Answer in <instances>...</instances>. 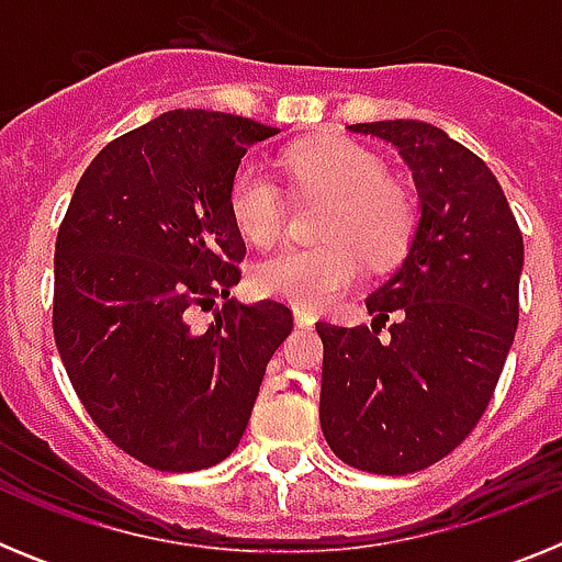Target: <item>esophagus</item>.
<instances>
[{"mask_svg": "<svg viewBox=\"0 0 562 562\" xmlns=\"http://www.w3.org/2000/svg\"><path fill=\"white\" fill-rule=\"evenodd\" d=\"M292 317H295V324L304 326V329L315 326V315H312L310 310H301V306H297V310H292Z\"/></svg>", "mask_w": 562, "mask_h": 562, "instance_id": "34e87169", "label": "esophagus"}]
</instances>
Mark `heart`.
Masks as SVG:
<instances>
[{
	"mask_svg": "<svg viewBox=\"0 0 562 562\" xmlns=\"http://www.w3.org/2000/svg\"><path fill=\"white\" fill-rule=\"evenodd\" d=\"M301 188L331 196L321 222V245L286 247L252 267L258 295L278 297L301 310H326L355 284L362 256L371 265H391L408 250L414 236V205L408 193L382 180L385 168L374 154L342 137H315L286 157ZM227 205L238 233L258 247L284 233L286 200L278 182L256 162L233 173Z\"/></svg>",
	"mask_w": 562,
	"mask_h": 562,
	"instance_id": "b5f03b06",
	"label": "heart"
}]
</instances>
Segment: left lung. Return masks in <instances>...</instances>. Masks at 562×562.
Returning <instances> with one entry per match:
<instances>
[{
    "instance_id": "1",
    "label": "left lung",
    "mask_w": 562,
    "mask_h": 562,
    "mask_svg": "<svg viewBox=\"0 0 562 562\" xmlns=\"http://www.w3.org/2000/svg\"><path fill=\"white\" fill-rule=\"evenodd\" d=\"M349 128L400 151L422 213L402 267L366 297L371 329L317 324L321 428L346 464L408 475L453 453L493 400L518 329L524 236L495 173L441 128Z\"/></svg>"
}]
</instances>
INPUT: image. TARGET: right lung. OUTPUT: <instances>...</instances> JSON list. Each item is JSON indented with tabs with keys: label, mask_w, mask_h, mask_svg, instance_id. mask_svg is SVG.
I'll return each instance as SVG.
<instances>
[{
	"label": "right lung",
	"mask_w": 562,
	"mask_h": 562,
	"mask_svg": "<svg viewBox=\"0 0 562 562\" xmlns=\"http://www.w3.org/2000/svg\"><path fill=\"white\" fill-rule=\"evenodd\" d=\"M272 134L225 112L160 114L89 162L58 227L53 335L69 382L109 441L162 473L236 450L292 331L284 304L231 297L245 238L227 191ZM220 294L214 324L196 327Z\"/></svg>",
	"instance_id": "add662e5"
}]
</instances>
